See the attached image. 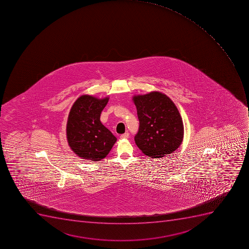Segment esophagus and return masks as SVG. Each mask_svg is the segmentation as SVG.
Instances as JSON below:
<instances>
[{
  "mask_svg": "<svg viewBox=\"0 0 249 249\" xmlns=\"http://www.w3.org/2000/svg\"><path fill=\"white\" fill-rule=\"evenodd\" d=\"M128 136H129V134H128V132H125V133H124V134L121 135V139H127L128 138Z\"/></svg>",
  "mask_w": 249,
  "mask_h": 249,
  "instance_id": "obj_1",
  "label": "esophagus"
}]
</instances>
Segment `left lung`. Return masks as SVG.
I'll list each match as a JSON object with an SVG mask.
<instances>
[{
	"mask_svg": "<svg viewBox=\"0 0 249 249\" xmlns=\"http://www.w3.org/2000/svg\"><path fill=\"white\" fill-rule=\"evenodd\" d=\"M140 128L135 136L137 147L144 155L161 159L173 153L183 141L182 117L170 97L160 91L132 97Z\"/></svg>",
	"mask_w": 249,
	"mask_h": 249,
	"instance_id": "8db88e82",
	"label": "left lung"
}]
</instances>
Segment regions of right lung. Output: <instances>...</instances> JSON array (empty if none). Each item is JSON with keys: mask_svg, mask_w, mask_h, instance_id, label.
<instances>
[{"mask_svg": "<svg viewBox=\"0 0 249 249\" xmlns=\"http://www.w3.org/2000/svg\"><path fill=\"white\" fill-rule=\"evenodd\" d=\"M109 97L84 94L72 106L67 123V139L71 149L82 160L97 162L106 158L116 136L100 121Z\"/></svg>", "mask_w": 249, "mask_h": 249, "instance_id": "right-lung-1", "label": "right lung"}]
</instances>
